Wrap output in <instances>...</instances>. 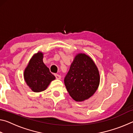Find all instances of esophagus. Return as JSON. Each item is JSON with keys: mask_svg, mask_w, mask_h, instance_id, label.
<instances>
[{"mask_svg": "<svg viewBox=\"0 0 133 133\" xmlns=\"http://www.w3.org/2000/svg\"><path fill=\"white\" fill-rule=\"evenodd\" d=\"M55 77L56 78V79H60L61 78V76H60L59 75H57V74H56L55 75Z\"/></svg>", "mask_w": 133, "mask_h": 133, "instance_id": "34e87169", "label": "esophagus"}]
</instances>
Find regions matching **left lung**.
Returning <instances> with one entry per match:
<instances>
[{
  "mask_svg": "<svg viewBox=\"0 0 133 133\" xmlns=\"http://www.w3.org/2000/svg\"><path fill=\"white\" fill-rule=\"evenodd\" d=\"M99 83L100 75L93 60L84 53L77 54L64 78L70 96L76 102L87 100L96 91Z\"/></svg>",
  "mask_w": 133,
  "mask_h": 133,
  "instance_id": "1",
  "label": "left lung"
}]
</instances>
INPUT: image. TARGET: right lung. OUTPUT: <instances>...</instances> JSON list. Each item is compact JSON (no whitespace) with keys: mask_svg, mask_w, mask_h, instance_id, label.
Masks as SVG:
<instances>
[{"mask_svg":"<svg viewBox=\"0 0 133 133\" xmlns=\"http://www.w3.org/2000/svg\"><path fill=\"white\" fill-rule=\"evenodd\" d=\"M43 53L35 54L24 71V78L27 85L36 93L41 92L48 88L51 81L56 78L43 62Z\"/></svg>","mask_w":133,"mask_h":133,"instance_id":"right-lung-1","label":"right lung"}]
</instances>
